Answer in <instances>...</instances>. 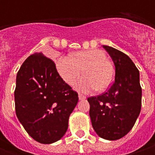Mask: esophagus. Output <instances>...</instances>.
Instances as JSON below:
<instances>
[{
	"mask_svg": "<svg viewBox=\"0 0 155 155\" xmlns=\"http://www.w3.org/2000/svg\"><path fill=\"white\" fill-rule=\"evenodd\" d=\"M78 98H79V100H83V99H85V97L82 94H78Z\"/></svg>",
	"mask_w": 155,
	"mask_h": 155,
	"instance_id": "34e87169",
	"label": "esophagus"
}]
</instances>
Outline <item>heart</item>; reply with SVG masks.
<instances>
[{"label": "heart", "instance_id": "obj_1", "mask_svg": "<svg viewBox=\"0 0 155 155\" xmlns=\"http://www.w3.org/2000/svg\"><path fill=\"white\" fill-rule=\"evenodd\" d=\"M57 70L68 84H72L84 71L85 77L75 84V87L83 92L96 89L104 91L110 86L114 79L112 64L104 51L96 49L60 57L57 61Z\"/></svg>", "mask_w": 155, "mask_h": 155}]
</instances>
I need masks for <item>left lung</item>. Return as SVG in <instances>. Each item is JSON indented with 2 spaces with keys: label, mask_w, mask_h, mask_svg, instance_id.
Returning <instances> with one entry per match:
<instances>
[{
  "label": "left lung",
  "mask_w": 155,
  "mask_h": 155,
  "mask_svg": "<svg viewBox=\"0 0 155 155\" xmlns=\"http://www.w3.org/2000/svg\"><path fill=\"white\" fill-rule=\"evenodd\" d=\"M104 48L115 64V81L107 92L88 98L90 116L101 138L116 140L128 134L140 115V73L128 55L111 46Z\"/></svg>",
  "instance_id": "1"
}]
</instances>
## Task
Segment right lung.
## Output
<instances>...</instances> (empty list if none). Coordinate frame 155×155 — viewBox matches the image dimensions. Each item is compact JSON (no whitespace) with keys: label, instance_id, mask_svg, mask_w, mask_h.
I'll return each mask as SVG.
<instances>
[{"label":"right lung","instance_id":"add662e5","mask_svg":"<svg viewBox=\"0 0 155 155\" xmlns=\"http://www.w3.org/2000/svg\"><path fill=\"white\" fill-rule=\"evenodd\" d=\"M15 102L16 116L28 134L51 144L66 133L78 95L63 80L51 59L35 52L17 73Z\"/></svg>","mask_w":155,"mask_h":155}]
</instances>
